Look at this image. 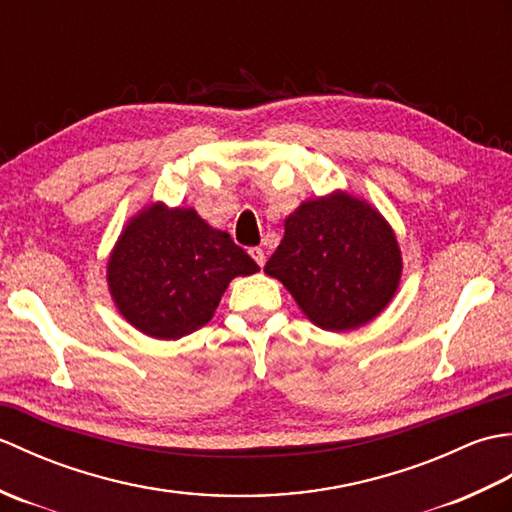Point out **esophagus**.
Segmentation results:
<instances>
[{
    "instance_id": "obj_1",
    "label": "esophagus",
    "mask_w": 512,
    "mask_h": 512,
    "mask_svg": "<svg viewBox=\"0 0 512 512\" xmlns=\"http://www.w3.org/2000/svg\"><path fill=\"white\" fill-rule=\"evenodd\" d=\"M248 253H250V257H253V259H255V262H257V266H262V268H264V264H266V253H264V248H259V246H253V248H250V250H248Z\"/></svg>"
}]
</instances>
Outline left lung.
<instances>
[{
	"instance_id": "obj_1",
	"label": "left lung",
	"mask_w": 512,
	"mask_h": 512,
	"mask_svg": "<svg viewBox=\"0 0 512 512\" xmlns=\"http://www.w3.org/2000/svg\"><path fill=\"white\" fill-rule=\"evenodd\" d=\"M284 228L264 270L321 330L361 328L394 299L402 275L400 246L372 204L336 191L303 202Z\"/></svg>"
}]
</instances>
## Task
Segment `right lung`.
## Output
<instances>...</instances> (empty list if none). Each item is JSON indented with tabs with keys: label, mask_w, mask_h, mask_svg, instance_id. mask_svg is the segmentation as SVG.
Returning <instances> with one entry per match:
<instances>
[{
	"label": "right lung",
	"mask_w": 512,
	"mask_h": 512,
	"mask_svg": "<svg viewBox=\"0 0 512 512\" xmlns=\"http://www.w3.org/2000/svg\"><path fill=\"white\" fill-rule=\"evenodd\" d=\"M259 266L195 209L149 204L123 228L107 262L118 312L151 339L176 341L211 321L235 277Z\"/></svg>",
	"instance_id": "add662e5"
}]
</instances>
